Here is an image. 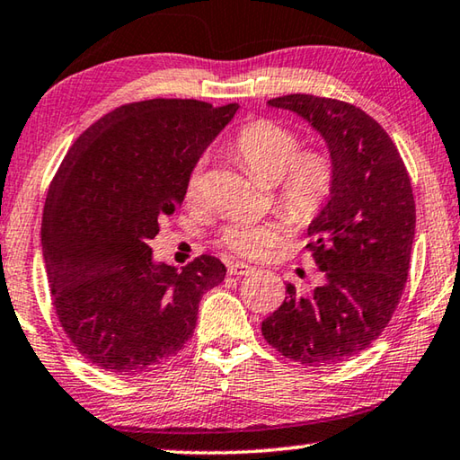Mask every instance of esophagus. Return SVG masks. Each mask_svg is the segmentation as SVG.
<instances>
[{"label":"esophagus","instance_id":"obj_1","mask_svg":"<svg viewBox=\"0 0 460 460\" xmlns=\"http://www.w3.org/2000/svg\"><path fill=\"white\" fill-rule=\"evenodd\" d=\"M254 269L251 267V264L246 262H232L228 267V275L232 277H244V275H251Z\"/></svg>","mask_w":460,"mask_h":460}]
</instances>
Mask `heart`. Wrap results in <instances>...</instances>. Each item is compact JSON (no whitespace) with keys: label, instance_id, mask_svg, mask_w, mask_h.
Returning <instances> with one entry per match:
<instances>
[{"label":"heart","instance_id":"1","mask_svg":"<svg viewBox=\"0 0 460 460\" xmlns=\"http://www.w3.org/2000/svg\"><path fill=\"white\" fill-rule=\"evenodd\" d=\"M234 155L264 185H275L279 204L295 220H311L333 188V159L321 147H301L293 128L272 119L246 123L234 139ZM204 196V164L185 177V198ZM285 234L280 222L238 217L226 224L217 244L243 259H261Z\"/></svg>","mask_w":460,"mask_h":460}]
</instances>
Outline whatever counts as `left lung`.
I'll return each mask as SVG.
<instances>
[{"label": "left lung", "mask_w": 460, "mask_h": 460, "mask_svg": "<svg viewBox=\"0 0 460 460\" xmlns=\"http://www.w3.org/2000/svg\"><path fill=\"white\" fill-rule=\"evenodd\" d=\"M269 104L296 112L323 137L335 180L307 230L323 285L311 295L287 285L262 335L296 364L333 366L369 348L398 307L416 228L412 185L390 135L361 109L313 94Z\"/></svg>", "instance_id": "1"}]
</instances>
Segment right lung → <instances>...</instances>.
I'll use <instances>...</instances> for the list:
<instances>
[{
    "mask_svg": "<svg viewBox=\"0 0 460 460\" xmlns=\"http://www.w3.org/2000/svg\"><path fill=\"white\" fill-rule=\"evenodd\" d=\"M236 111L193 99L123 104L88 127L56 172L42 216L52 303L80 356L104 372L164 366L196 329L201 295L224 280L216 256L177 270L153 262L149 243Z\"/></svg>",
    "mask_w": 460,
    "mask_h": 460,
    "instance_id": "right-lung-1",
    "label": "right lung"
}]
</instances>
